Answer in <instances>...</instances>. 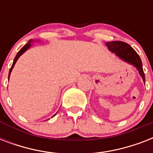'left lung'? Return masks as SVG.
<instances>
[{"instance_id":"8db88e82","label":"left lung","mask_w":153,"mask_h":153,"mask_svg":"<svg viewBox=\"0 0 153 153\" xmlns=\"http://www.w3.org/2000/svg\"><path fill=\"white\" fill-rule=\"evenodd\" d=\"M105 45L109 51L115 53V55H117L123 61L134 66L137 69L139 74L145 83V73L143 71L141 59L137 53L129 44L122 41H112L105 43Z\"/></svg>"}]
</instances>
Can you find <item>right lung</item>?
Wrapping results in <instances>:
<instances>
[{"label":"right lung","mask_w":153,"mask_h":153,"mask_svg":"<svg viewBox=\"0 0 153 153\" xmlns=\"http://www.w3.org/2000/svg\"><path fill=\"white\" fill-rule=\"evenodd\" d=\"M32 39H30L29 41L27 42V44H25V46L23 47L22 48L20 49V51H18L17 54H16L15 59H14V61H13V65H12V67H11L10 70H9V73H8V79H9V76H10V74H11V72H12V70H13V67H14V65H15V63H16V62L17 59H19V57H20V55H22V54H24V53H25V51H27V49L29 48L30 47L32 46ZM55 115H54V116H55ZM54 116H53V117H54Z\"/></svg>","instance_id":"right-lung-1"}]
</instances>
